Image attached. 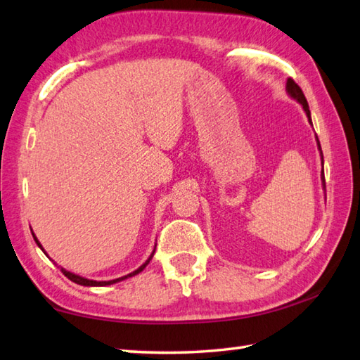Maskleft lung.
Returning a JSON list of instances; mask_svg holds the SVG:
<instances>
[{
  "label": "left lung",
  "instance_id": "8db88e82",
  "mask_svg": "<svg viewBox=\"0 0 360 360\" xmlns=\"http://www.w3.org/2000/svg\"><path fill=\"white\" fill-rule=\"evenodd\" d=\"M287 92H288V96H290L291 98H295V100L297 101V103H300V105L302 106V110L306 111V116H307V119H309V122H310V125H311V117H310V110H309L307 100H306V97H304L301 87L297 86L291 78L287 79ZM316 144H318V150H320V153H321V146H320V141H318V136H316ZM321 162H324V161H323V153H321ZM321 179H323V186L326 188V185H324V171L321 172Z\"/></svg>",
  "mask_w": 360,
  "mask_h": 360
}]
</instances>
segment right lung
Listing matches in <instances>:
<instances>
[{"mask_svg":"<svg viewBox=\"0 0 360 360\" xmlns=\"http://www.w3.org/2000/svg\"><path fill=\"white\" fill-rule=\"evenodd\" d=\"M32 232V230H31ZM32 236H34V241L37 243V246L44 250L45 252V249L42 248V244L39 243V240L36 238V235L32 233ZM46 254V252H45ZM153 254H155V250L153 252L150 254V257H148V259L141 264V266L136 269V271H133V273H130V274H127V276H124V277H119V279H114V281H91V279H86V277H81V276H78V274H73V273H70V271H67V269H64V268H60V271H63V274L65 276V277H69V279L72 281V282H75V283H78V285H84V287H106V285H112V283H116V282H120V281H125V279H128V277H133V276H136V274H139L142 269H144L147 264H148V262L152 260V257H153ZM49 257V255H46Z\"/></svg>","mask_w":360,"mask_h":360,"instance_id":"1","label":"right lung"}]
</instances>
